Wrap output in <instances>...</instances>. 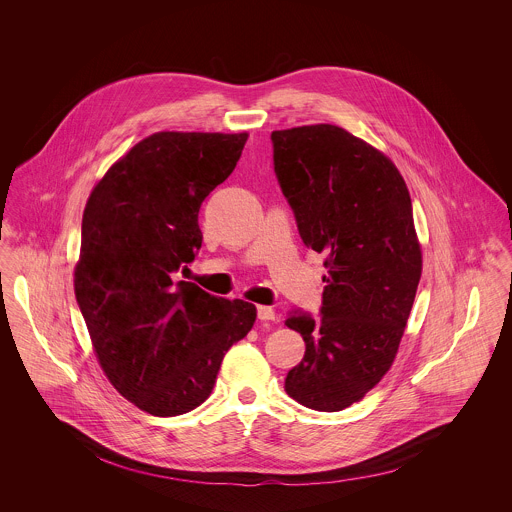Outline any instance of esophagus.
<instances>
[{"mask_svg":"<svg viewBox=\"0 0 512 512\" xmlns=\"http://www.w3.org/2000/svg\"><path fill=\"white\" fill-rule=\"evenodd\" d=\"M258 319H262V321H276V319H278V313H276L272 307L258 305Z\"/></svg>","mask_w":512,"mask_h":512,"instance_id":"1","label":"esophagus"}]
</instances>
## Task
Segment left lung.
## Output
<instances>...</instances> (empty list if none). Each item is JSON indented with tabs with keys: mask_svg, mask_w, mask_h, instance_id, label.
<instances>
[{
	"mask_svg": "<svg viewBox=\"0 0 512 512\" xmlns=\"http://www.w3.org/2000/svg\"><path fill=\"white\" fill-rule=\"evenodd\" d=\"M301 240L325 256L321 319L293 313L305 355L286 392L319 412L365 398L396 359L422 278L412 199L394 161L333 124L272 132Z\"/></svg>",
	"mask_w": 512,
	"mask_h": 512,
	"instance_id": "8db88e82",
	"label": "left lung"
}]
</instances>
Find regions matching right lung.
<instances>
[{
    "mask_svg": "<svg viewBox=\"0 0 512 512\" xmlns=\"http://www.w3.org/2000/svg\"><path fill=\"white\" fill-rule=\"evenodd\" d=\"M248 134L157 132L94 185L82 215L74 295L110 384L151 416H179L213 392L256 307L191 282L199 209L236 167Z\"/></svg>",
    "mask_w": 512,
    "mask_h": 512,
    "instance_id": "add662e5",
    "label": "right lung"
}]
</instances>
